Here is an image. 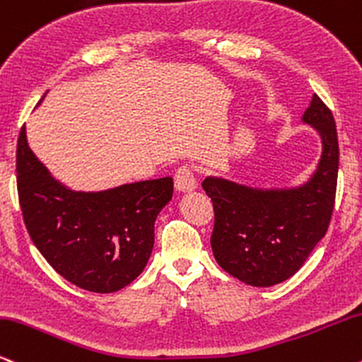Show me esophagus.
<instances>
[{"label": "esophagus", "instance_id": "esophagus-1", "mask_svg": "<svg viewBox=\"0 0 362 362\" xmlns=\"http://www.w3.org/2000/svg\"><path fill=\"white\" fill-rule=\"evenodd\" d=\"M174 182H176L177 191H193L197 188V177H194L191 165H180L176 174H174Z\"/></svg>", "mask_w": 362, "mask_h": 362}]
</instances>
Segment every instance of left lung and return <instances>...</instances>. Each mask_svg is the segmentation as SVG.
Instances as JSON below:
<instances>
[{"label":"left lung","mask_w":362,"mask_h":362,"mask_svg":"<svg viewBox=\"0 0 362 362\" xmlns=\"http://www.w3.org/2000/svg\"><path fill=\"white\" fill-rule=\"evenodd\" d=\"M303 122L324 142L317 173L296 189H252L206 177L215 223L210 244L222 269L250 286L286 281L305 264L332 218L339 173V140L334 115L317 95Z\"/></svg>","instance_id":"1"}]
</instances>
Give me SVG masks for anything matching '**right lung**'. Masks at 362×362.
Returning a JSON list of instances; mask_svg holds the SVG:
<instances>
[{"label": "right lung", "mask_w": 362, "mask_h": 362, "mask_svg": "<svg viewBox=\"0 0 362 362\" xmlns=\"http://www.w3.org/2000/svg\"><path fill=\"white\" fill-rule=\"evenodd\" d=\"M16 188L30 239L67 281L113 293L134 281L154 247V222L173 198V177L76 193L50 177L27 144H16Z\"/></svg>", "instance_id": "1"}]
</instances>
